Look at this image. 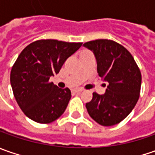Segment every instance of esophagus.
<instances>
[{
	"instance_id": "obj_1",
	"label": "esophagus",
	"mask_w": 155,
	"mask_h": 155,
	"mask_svg": "<svg viewBox=\"0 0 155 155\" xmlns=\"http://www.w3.org/2000/svg\"><path fill=\"white\" fill-rule=\"evenodd\" d=\"M83 90L82 89H75V90H73V92L75 93H80L81 91H82Z\"/></svg>"
}]
</instances>
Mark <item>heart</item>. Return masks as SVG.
Listing matches in <instances>:
<instances>
[{
	"label": "heart",
	"instance_id": "heart-1",
	"mask_svg": "<svg viewBox=\"0 0 155 155\" xmlns=\"http://www.w3.org/2000/svg\"><path fill=\"white\" fill-rule=\"evenodd\" d=\"M84 51H87V50H84V51H81L80 53H83V52H84Z\"/></svg>",
	"mask_w": 155,
	"mask_h": 155
}]
</instances>
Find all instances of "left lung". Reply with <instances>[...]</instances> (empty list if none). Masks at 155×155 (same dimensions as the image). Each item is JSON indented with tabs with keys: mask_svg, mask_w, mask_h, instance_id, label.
I'll return each instance as SVG.
<instances>
[{
	"mask_svg": "<svg viewBox=\"0 0 155 155\" xmlns=\"http://www.w3.org/2000/svg\"><path fill=\"white\" fill-rule=\"evenodd\" d=\"M84 45L95 54L99 77L109 83L104 95L93 92L87 111L100 125H116L129 115L139 99L140 69L131 53L114 40L96 39Z\"/></svg>",
	"mask_w": 155,
	"mask_h": 155,
	"instance_id": "8db88e82",
	"label": "left lung"
}]
</instances>
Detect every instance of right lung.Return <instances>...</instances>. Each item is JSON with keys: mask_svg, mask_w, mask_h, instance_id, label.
Wrapping results in <instances>:
<instances>
[{"mask_svg": "<svg viewBox=\"0 0 155 155\" xmlns=\"http://www.w3.org/2000/svg\"><path fill=\"white\" fill-rule=\"evenodd\" d=\"M83 43L39 39L26 46L14 64L10 83L23 113L39 123L54 122L62 115L71 97L69 88L50 82L65 60Z\"/></svg>", "mask_w": 155, "mask_h": 155, "instance_id": "obj_1", "label": "right lung"}]
</instances>
